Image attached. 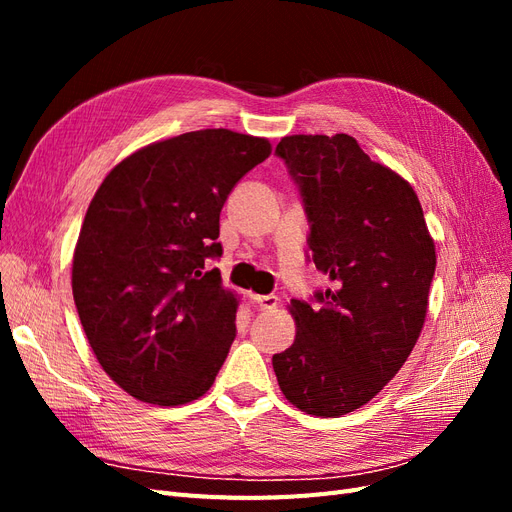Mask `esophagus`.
Wrapping results in <instances>:
<instances>
[{"label": "esophagus", "mask_w": 512, "mask_h": 512, "mask_svg": "<svg viewBox=\"0 0 512 512\" xmlns=\"http://www.w3.org/2000/svg\"><path fill=\"white\" fill-rule=\"evenodd\" d=\"M277 299L275 294H252V303L260 309V312H269V309L277 307Z\"/></svg>", "instance_id": "1"}]
</instances>
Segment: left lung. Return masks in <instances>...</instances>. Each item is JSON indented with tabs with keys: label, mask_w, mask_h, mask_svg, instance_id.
Segmentation results:
<instances>
[{
	"label": "left lung",
	"mask_w": 512,
	"mask_h": 512,
	"mask_svg": "<svg viewBox=\"0 0 512 512\" xmlns=\"http://www.w3.org/2000/svg\"><path fill=\"white\" fill-rule=\"evenodd\" d=\"M299 188L307 247L333 288L292 299L297 337L273 354L280 389L314 416L365 406L421 335L436 247L410 183L348 134H294L275 147Z\"/></svg>",
	"instance_id": "1"
}]
</instances>
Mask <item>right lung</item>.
<instances>
[{"instance_id": "add662e5", "label": "right lung", "mask_w": 512, "mask_h": 512, "mask_svg": "<svg viewBox=\"0 0 512 512\" xmlns=\"http://www.w3.org/2000/svg\"><path fill=\"white\" fill-rule=\"evenodd\" d=\"M269 153L267 138L185 132L119 162L91 200L72 294L96 359L132 397L179 406L211 389L237 335L235 294L209 269L220 211Z\"/></svg>"}]
</instances>
